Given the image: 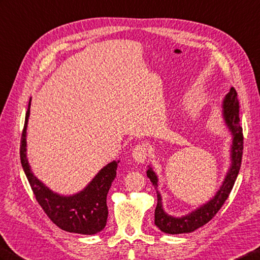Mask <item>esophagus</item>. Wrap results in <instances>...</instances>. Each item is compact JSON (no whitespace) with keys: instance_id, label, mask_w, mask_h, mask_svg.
<instances>
[{"instance_id":"esophagus-1","label":"esophagus","mask_w":260,"mask_h":260,"mask_svg":"<svg viewBox=\"0 0 260 260\" xmlns=\"http://www.w3.org/2000/svg\"><path fill=\"white\" fill-rule=\"evenodd\" d=\"M149 155V145L144 142L137 144L134 151H132V156L138 163H143Z\"/></svg>"}]
</instances>
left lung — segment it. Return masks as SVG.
Masks as SVG:
<instances>
[{
    "label": "left lung",
    "mask_w": 260,
    "mask_h": 260,
    "mask_svg": "<svg viewBox=\"0 0 260 260\" xmlns=\"http://www.w3.org/2000/svg\"><path fill=\"white\" fill-rule=\"evenodd\" d=\"M223 116L227 126H229V129L233 135L232 166L229 170V172H227L226 178L223 182V185L220 186L216 195H215L211 201H208L206 204L199 207L198 210H195L194 212L182 217L171 216V215H168L164 212L161 195L156 191L157 204L154 212V224L159 227L163 233L185 234L200 229V227L208 223V221L216 215V213L220 210V207L225 203L227 198L230 196L233 186L235 184L237 175L239 173L244 149L243 128L240 126L239 123V104L237 99V92L235 90V88L233 87L224 98ZM147 176L152 182V184L156 188L157 176L151 168H149V170L147 171Z\"/></svg>",
    "instance_id": "obj_1"
}]
</instances>
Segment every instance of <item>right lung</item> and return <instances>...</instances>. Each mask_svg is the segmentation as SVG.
Instances as JSON below:
<instances>
[{
  "label": "right lung",
  "instance_id": "1",
  "mask_svg": "<svg viewBox=\"0 0 260 260\" xmlns=\"http://www.w3.org/2000/svg\"><path fill=\"white\" fill-rule=\"evenodd\" d=\"M30 99L22 132L20 156L23 170L26 174L36 201L39 202L50 220L62 231L84 234V235H93L101 232L105 229L108 217L107 194L117 175L119 161H112L107 164L99 171V173L94 176L89 184L77 194L62 196L50 191L34 176L26 157V128L29 117Z\"/></svg>",
  "mask_w": 260,
  "mask_h": 260
}]
</instances>
